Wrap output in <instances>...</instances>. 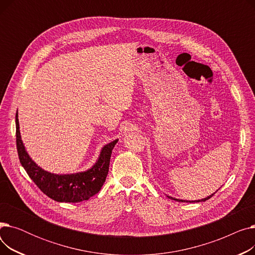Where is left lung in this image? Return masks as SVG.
Masks as SVG:
<instances>
[{
	"label": "left lung",
	"instance_id": "8db88e82",
	"mask_svg": "<svg viewBox=\"0 0 255 255\" xmlns=\"http://www.w3.org/2000/svg\"><path fill=\"white\" fill-rule=\"evenodd\" d=\"M218 191V190H217ZM214 194L215 193H213V194H211L210 196H208V197H206V198H203V199H198V200H183V199H178V198H173V197H171V196H167L168 198H170V199H173V200H176V202H186V203H199V202H206V200H208L209 198H211Z\"/></svg>",
	"mask_w": 255,
	"mask_h": 255
}]
</instances>
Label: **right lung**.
Segmentation results:
<instances>
[{"mask_svg": "<svg viewBox=\"0 0 255 255\" xmlns=\"http://www.w3.org/2000/svg\"><path fill=\"white\" fill-rule=\"evenodd\" d=\"M15 124L19 161L29 177L44 194L59 203H80L88 200L100 191L109 173L113 149L119 139L103 146L96 163L90 169L75 173H67V175H57L37 165L25 151L20 136L17 113L15 116Z\"/></svg>", "mask_w": 255, "mask_h": 255, "instance_id": "1", "label": "right lung"}]
</instances>
